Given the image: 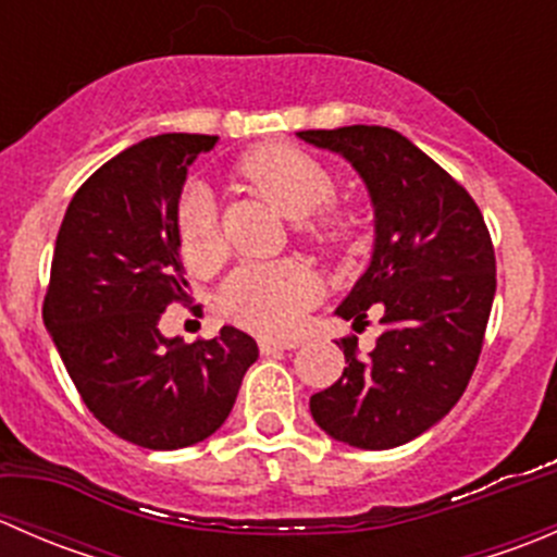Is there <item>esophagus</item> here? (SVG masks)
Masks as SVG:
<instances>
[{"instance_id": "34e87169", "label": "esophagus", "mask_w": 557, "mask_h": 557, "mask_svg": "<svg viewBox=\"0 0 557 557\" xmlns=\"http://www.w3.org/2000/svg\"><path fill=\"white\" fill-rule=\"evenodd\" d=\"M299 342L290 339V342H277V339H261V352L272 356V352H283V350H296Z\"/></svg>"}]
</instances>
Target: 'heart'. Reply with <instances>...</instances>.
<instances>
[{
    "instance_id": "heart-1",
    "label": "heart",
    "mask_w": 557,
    "mask_h": 557,
    "mask_svg": "<svg viewBox=\"0 0 557 557\" xmlns=\"http://www.w3.org/2000/svg\"><path fill=\"white\" fill-rule=\"evenodd\" d=\"M239 177L258 196L277 205L285 215L299 218V239L318 250H339L356 237L358 218L347 207L334 205L336 180L320 161L290 145H263L247 153L237 166ZM180 247L199 267L218 261L215 201L210 190L190 185L180 196L174 215ZM318 299V280L305 263H250L237 269L223 288V305L258 334H294L301 314Z\"/></svg>"
}]
</instances>
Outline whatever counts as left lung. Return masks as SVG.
<instances>
[{
    "instance_id": "obj_1",
    "label": "left lung",
    "mask_w": 557,
    "mask_h": 557,
    "mask_svg": "<svg viewBox=\"0 0 557 557\" xmlns=\"http://www.w3.org/2000/svg\"><path fill=\"white\" fill-rule=\"evenodd\" d=\"M342 153L367 183L377 215L374 256L339 305L385 325L369 358L358 336H342L345 372L314 393V423L361 450H387L445 418L463 396L485 342L496 296V252L469 190L407 137L385 126L299 132Z\"/></svg>"
}]
</instances>
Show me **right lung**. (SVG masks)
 <instances>
[{"label":"right lung","instance_id":"add662e5","mask_svg":"<svg viewBox=\"0 0 557 557\" xmlns=\"http://www.w3.org/2000/svg\"><path fill=\"white\" fill-rule=\"evenodd\" d=\"M210 134H159L99 166L72 196L55 237L42 318L94 418L148 450L207 440L237 401L258 347L223 325L183 345L159 331L188 301L174 228L188 166Z\"/></svg>","mask_w":557,"mask_h":557}]
</instances>
